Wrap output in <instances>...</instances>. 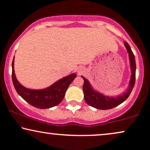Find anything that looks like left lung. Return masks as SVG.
Masks as SVG:
<instances>
[{
  "mask_svg": "<svg viewBox=\"0 0 150 150\" xmlns=\"http://www.w3.org/2000/svg\"><path fill=\"white\" fill-rule=\"evenodd\" d=\"M124 44H125L127 52L129 53V62H130L131 71H132V75H131L130 81H129V88L126 92H124L123 95H120L115 97H108V96L104 95L102 93L96 91L92 87L89 81L85 77L81 76L84 80L83 86L84 99L86 103L90 106L97 109H100V110L111 109L123 103L130 95L134 86L135 81H136V60H135V56L129 44L126 42H124Z\"/></svg>",
  "mask_w": 150,
  "mask_h": 150,
  "instance_id": "1",
  "label": "left lung"
}]
</instances>
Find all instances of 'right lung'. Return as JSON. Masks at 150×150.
<instances>
[{
    "instance_id": "add662e5",
    "label": "right lung",
    "mask_w": 150,
    "mask_h": 150,
    "mask_svg": "<svg viewBox=\"0 0 150 150\" xmlns=\"http://www.w3.org/2000/svg\"><path fill=\"white\" fill-rule=\"evenodd\" d=\"M14 57L12 64V78L14 88L24 100L38 108H49L59 104L63 99L68 87L76 77V74L73 73L57 81L44 89H28L22 86L16 79L14 69Z\"/></svg>"
}]
</instances>
